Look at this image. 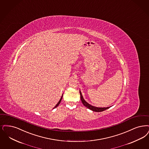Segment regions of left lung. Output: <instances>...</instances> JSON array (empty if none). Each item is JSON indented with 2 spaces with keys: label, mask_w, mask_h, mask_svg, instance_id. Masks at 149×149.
Wrapping results in <instances>:
<instances>
[{
  "label": "left lung",
  "mask_w": 149,
  "mask_h": 149,
  "mask_svg": "<svg viewBox=\"0 0 149 149\" xmlns=\"http://www.w3.org/2000/svg\"><path fill=\"white\" fill-rule=\"evenodd\" d=\"M80 99H81V100L82 103L84 105L85 107H88V109H89L90 110L93 111H95V112H101V111H103L105 110H107V109L110 108L111 107H96L94 106H93L89 104L88 102H87L86 101H85L84 99L83 96L82 95V94L81 93V91H80Z\"/></svg>",
  "instance_id": "left-lung-1"
}]
</instances>
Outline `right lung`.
<instances>
[{
  "mask_svg": "<svg viewBox=\"0 0 149 149\" xmlns=\"http://www.w3.org/2000/svg\"><path fill=\"white\" fill-rule=\"evenodd\" d=\"M63 96V95H62V96H61V98H60V100L59 101V102H58L57 103V104H56V105L55 106V107H54L53 109H55V108H56V107H58V105H59L60 103V102H61V99H62Z\"/></svg>",
  "mask_w": 149,
  "mask_h": 149,
  "instance_id": "1",
  "label": "right lung"
}]
</instances>
